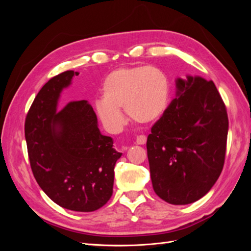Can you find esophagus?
I'll list each match as a JSON object with an SVG mask.
<instances>
[{
	"label": "esophagus",
	"mask_w": 251,
	"mask_h": 251,
	"mask_svg": "<svg viewBox=\"0 0 251 251\" xmlns=\"http://www.w3.org/2000/svg\"><path fill=\"white\" fill-rule=\"evenodd\" d=\"M136 142L138 144H144L147 142V136L146 135H140L136 137Z\"/></svg>",
	"instance_id": "34e87169"
}]
</instances>
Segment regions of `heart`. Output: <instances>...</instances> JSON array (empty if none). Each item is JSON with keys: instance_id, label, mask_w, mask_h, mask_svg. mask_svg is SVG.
I'll return each instance as SVG.
<instances>
[{"instance_id": "1", "label": "heart", "mask_w": 251, "mask_h": 251, "mask_svg": "<svg viewBox=\"0 0 251 251\" xmlns=\"http://www.w3.org/2000/svg\"><path fill=\"white\" fill-rule=\"evenodd\" d=\"M170 82L165 73L153 66L123 68L110 73L102 86V100L96 104L100 119L112 128L124 123L119 109L139 124L157 120L166 109Z\"/></svg>"}]
</instances>
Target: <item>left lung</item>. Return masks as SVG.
Segmentation results:
<instances>
[{"label": "left lung", "mask_w": 251, "mask_h": 251, "mask_svg": "<svg viewBox=\"0 0 251 251\" xmlns=\"http://www.w3.org/2000/svg\"><path fill=\"white\" fill-rule=\"evenodd\" d=\"M174 98L147 141L151 179L158 197L174 205L201 199L221 174L228 116L212 80H177Z\"/></svg>", "instance_id": "8db88e82"}]
</instances>
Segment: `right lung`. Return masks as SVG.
I'll return each instance as SVG.
<instances>
[{"mask_svg":"<svg viewBox=\"0 0 251 251\" xmlns=\"http://www.w3.org/2000/svg\"><path fill=\"white\" fill-rule=\"evenodd\" d=\"M75 75L65 71L45 83L27 113L25 138L33 176L45 194L64 208L94 211L111 198L121 153L100 134L87 100L57 109L59 93Z\"/></svg>","mask_w":251,"mask_h":251,"instance_id":"1","label":"right lung"}]
</instances>
